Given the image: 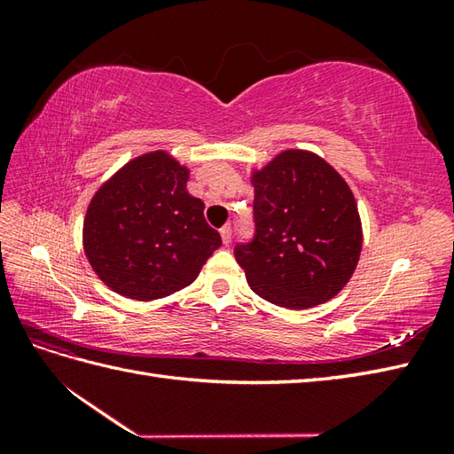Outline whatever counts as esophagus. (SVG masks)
<instances>
[{
	"instance_id": "1",
	"label": "esophagus",
	"mask_w": 454,
	"mask_h": 454,
	"mask_svg": "<svg viewBox=\"0 0 454 454\" xmlns=\"http://www.w3.org/2000/svg\"><path fill=\"white\" fill-rule=\"evenodd\" d=\"M220 236H222V244L228 246L230 242H232V228L230 226H224L220 230Z\"/></svg>"
}]
</instances>
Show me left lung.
Returning <instances> with one entry per match:
<instances>
[{
    "instance_id": "1",
    "label": "left lung",
    "mask_w": 454,
    "mask_h": 454,
    "mask_svg": "<svg viewBox=\"0 0 454 454\" xmlns=\"http://www.w3.org/2000/svg\"><path fill=\"white\" fill-rule=\"evenodd\" d=\"M257 234L236 247L247 285L288 310L324 304L353 277L363 224L351 187L332 163L301 148L249 173Z\"/></svg>"
}]
</instances>
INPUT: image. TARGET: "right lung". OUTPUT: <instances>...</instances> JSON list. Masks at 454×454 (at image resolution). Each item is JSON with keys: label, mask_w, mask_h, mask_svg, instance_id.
I'll return each instance as SVG.
<instances>
[{"label": "right lung", "mask_w": 454, "mask_h": 454, "mask_svg": "<svg viewBox=\"0 0 454 454\" xmlns=\"http://www.w3.org/2000/svg\"><path fill=\"white\" fill-rule=\"evenodd\" d=\"M189 168L153 150L114 171L83 218V252L113 293L148 302L189 286L222 246L187 191Z\"/></svg>", "instance_id": "obj_1"}]
</instances>
